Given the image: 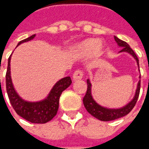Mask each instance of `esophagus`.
I'll return each mask as SVG.
<instances>
[{
	"label": "esophagus",
	"instance_id": "34e87169",
	"mask_svg": "<svg viewBox=\"0 0 149 149\" xmlns=\"http://www.w3.org/2000/svg\"><path fill=\"white\" fill-rule=\"evenodd\" d=\"M83 77V72L81 70H77V71H76L74 72V74L72 76V79H73V81H79V80H81Z\"/></svg>",
	"mask_w": 149,
	"mask_h": 149
}]
</instances>
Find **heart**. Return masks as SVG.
I'll return each mask as SVG.
<instances>
[{
	"label": "heart",
	"instance_id": "1",
	"mask_svg": "<svg viewBox=\"0 0 149 149\" xmlns=\"http://www.w3.org/2000/svg\"><path fill=\"white\" fill-rule=\"evenodd\" d=\"M103 49V45L100 40L95 39H87L81 41L73 49V52L77 56H85L93 53V55L98 56Z\"/></svg>",
	"mask_w": 149,
	"mask_h": 149
}]
</instances>
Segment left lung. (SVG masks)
<instances>
[{
  "mask_svg": "<svg viewBox=\"0 0 149 149\" xmlns=\"http://www.w3.org/2000/svg\"><path fill=\"white\" fill-rule=\"evenodd\" d=\"M114 39H115L118 47L122 48L121 50L119 52V53L126 52V53H128L129 55H131L135 59V61H136V65L138 66V71H140V69H139V60H138L136 55L135 54V52H133V50L130 48V46L128 45L125 41L119 39L118 37H116V36H114ZM139 79L140 80L138 81L136 88L135 94L132 97V99L126 104H125L124 106L120 107V108H109V107L103 106V105L97 103V101L94 100L93 94H92L91 81L89 79H88L87 92H86V94H85L84 99H83V103H84L85 109L88 113H90L93 116L96 117L101 121H110V120H113L125 116L131 112L132 109L134 108L136 101H137L138 97L140 94V88H141V73L139 76Z\"/></svg>",
  "mask_w": 149,
  "mask_h": 149,
  "instance_id": "1",
  "label": "left lung"
}]
</instances>
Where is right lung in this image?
Returning a JSON list of instances; mask_svg holds the SVG:
<instances>
[{"label": "right lung", "mask_w": 149, "mask_h": 149, "mask_svg": "<svg viewBox=\"0 0 149 149\" xmlns=\"http://www.w3.org/2000/svg\"><path fill=\"white\" fill-rule=\"evenodd\" d=\"M36 34L32 35L26 39L21 40L17 46L24 42L32 40ZM11 56L8 60V68L6 72V90L8 99L16 112L22 118L34 124H45L51 120L56 115L59 108V99L62 92L72 84L71 78L66 77L59 80L56 83L45 98L38 101H29L24 100L19 96L15 89L11 77L10 61ZM1 81V80H0Z\"/></svg>", "instance_id": "obj_1"}]
</instances>
